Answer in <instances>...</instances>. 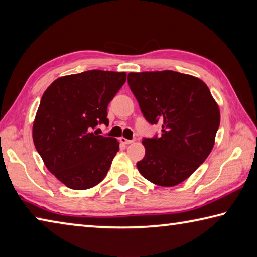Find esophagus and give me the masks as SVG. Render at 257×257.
I'll list each match as a JSON object with an SVG mask.
<instances>
[{
  "label": "esophagus",
  "instance_id": "obj_1",
  "mask_svg": "<svg viewBox=\"0 0 257 257\" xmlns=\"http://www.w3.org/2000/svg\"><path fill=\"white\" fill-rule=\"evenodd\" d=\"M120 142L122 143V144H124V145H128V144H132V143H134L133 139H127V138H124V137H121L120 138Z\"/></svg>",
  "mask_w": 257,
  "mask_h": 257
}]
</instances>
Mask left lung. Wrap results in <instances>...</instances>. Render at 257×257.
I'll return each mask as SVG.
<instances>
[{"instance_id":"8db88e82","label":"left lung","mask_w":257,"mask_h":257,"mask_svg":"<svg viewBox=\"0 0 257 257\" xmlns=\"http://www.w3.org/2000/svg\"><path fill=\"white\" fill-rule=\"evenodd\" d=\"M130 89L150 123L162 122L161 137L144 138L141 175L162 187L179 185L210 155L220 125L219 105L205 82L172 70L130 72Z\"/></svg>"}]
</instances>
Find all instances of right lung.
Masks as SVG:
<instances>
[{"label": "right lung", "mask_w": 257, "mask_h": 257, "mask_svg": "<svg viewBox=\"0 0 257 257\" xmlns=\"http://www.w3.org/2000/svg\"><path fill=\"white\" fill-rule=\"evenodd\" d=\"M125 78V72L89 70L58 78L43 94L33 141L45 167L69 188H92L105 178L119 142L92 129L108 124L107 105Z\"/></svg>", "instance_id": "obj_1"}]
</instances>
